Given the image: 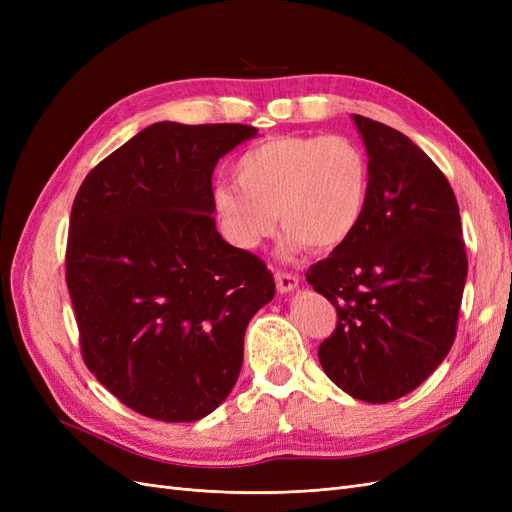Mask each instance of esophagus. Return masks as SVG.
Returning <instances> with one entry per match:
<instances>
[{"mask_svg": "<svg viewBox=\"0 0 512 512\" xmlns=\"http://www.w3.org/2000/svg\"><path fill=\"white\" fill-rule=\"evenodd\" d=\"M275 284H277V290H280L282 294H286V292H292L294 288L299 286V277L292 275V273H277L275 275Z\"/></svg>", "mask_w": 512, "mask_h": 512, "instance_id": "esophagus-1", "label": "esophagus"}]
</instances>
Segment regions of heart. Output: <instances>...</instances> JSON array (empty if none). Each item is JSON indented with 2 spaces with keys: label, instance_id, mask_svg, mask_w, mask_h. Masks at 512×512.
Returning <instances> with one entry per match:
<instances>
[{
  "label": "heart",
  "instance_id": "1",
  "mask_svg": "<svg viewBox=\"0 0 512 512\" xmlns=\"http://www.w3.org/2000/svg\"><path fill=\"white\" fill-rule=\"evenodd\" d=\"M237 183L211 192V209L224 237L254 250L273 235L280 215L284 245L297 252L333 250L359 228L371 188L361 145L346 136H275L241 153Z\"/></svg>",
  "mask_w": 512,
  "mask_h": 512
}]
</instances>
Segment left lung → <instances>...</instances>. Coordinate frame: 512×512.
<instances>
[{
    "instance_id": "obj_1",
    "label": "left lung",
    "mask_w": 512,
    "mask_h": 512,
    "mask_svg": "<svg viewBox=\"0 0 512 512\" xmlns=\"http://www.w3.org/2000/svg\"><path fill=\"white\" fill-rule=\"evenodd\" d=\"M371 166L363 220L307 282L337 309L318 348L339 389L389 404L423 384L455 342L468 277L459 207L442 170L406 134L352 115Z\"/></svg>"
}]
</instances>
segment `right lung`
Segmentation results:
<instances>
[{
  "instance_id": "right-lung-1",
  "label": "right lung",
  "mask_w": 512,
  "mask_h": 512,
  "mask_svg": "<svg viewBox=\"0 0 512 512\" xmlns=\"http://www.w3.org/2000/svg\"><path fill=\"white\" fill-rule=\"evenodd\" d=\"M258 134L243 123L160 121L85 177L74 198L66 282L83 359L121 404L192 423L230 395L252 316L273 275L215 230L211 177Z\"/></svg>"
}]
</instances>
